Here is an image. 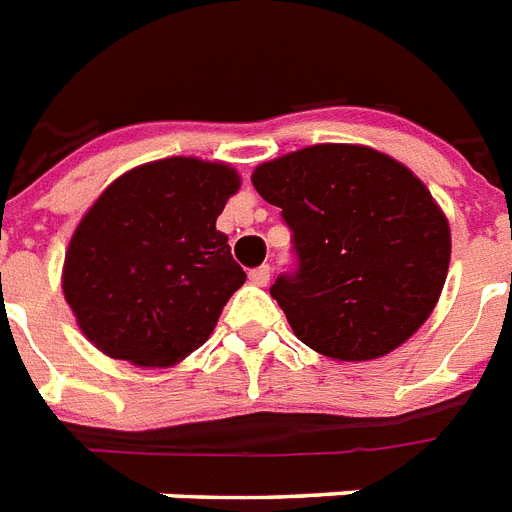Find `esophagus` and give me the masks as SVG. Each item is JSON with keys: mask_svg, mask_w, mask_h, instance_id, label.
Wrapping results in <instances>:
<instances>
[{"mask_svg": "<svg viewBox=\"0 0 512 512\" xmlns=\"http://www.w3.org/2000/svg\"><path fill=\"white\" fill-rule=\"evenodd\" d=\"M249 281L255 284V287H268V281H271V268L268 265H260L255 271L249 273Z\"/></svg>", "mask_w": 512, "mask_h": 512, "instance_id": "34e87169", "label": "esophagus"}]
</instances>
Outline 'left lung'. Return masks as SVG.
<instances>
[{"label": "left lung", "instance_id": "obj_1", "mask_svg": "<svg viewBox=\"0 0 512 512\" xmlns=\"http://www.w3.org/2000/svg\"><path fill=\"white\" fill-rule=\"evenodd\" d=\"M292 228L300 271L271 297L297 340L335 361H369L404 345L436 308L452 231L428 185L393 156L319 143L252 172Z\"/></svg>", "mask_w": 512, "mask_h": 512}]
</instances>
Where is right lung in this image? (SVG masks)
I'll return each instance as SVG.
<instances>
[{"mask_svg": "<svg viewBox=\"0 0 512 512\" xmlns=\"http://www.w3.org/2000/svg\"><path fill=\"white\" fill-rule=\"evenodd\" d=\"M239 188L231 164L170 156L100 193L71 233L60 273L68 308L100 353L172 366L207 342L247 281L215 228Z\"/></svg>", "mask_w": 512, "mask_h": 512, "instance_id": "obj_1", "label": "right lung"}]
</instances>
